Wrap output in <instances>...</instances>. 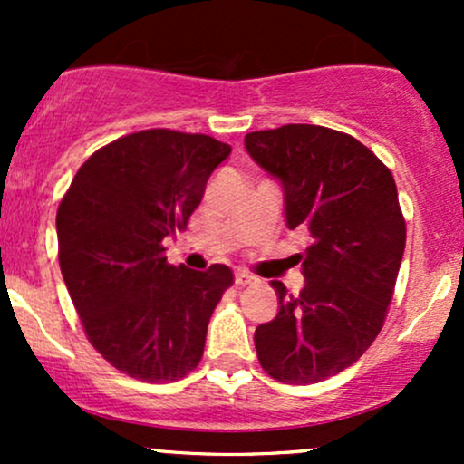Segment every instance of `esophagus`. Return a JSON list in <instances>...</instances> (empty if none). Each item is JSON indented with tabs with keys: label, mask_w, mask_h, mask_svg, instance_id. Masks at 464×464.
<instances>
[{
	"label": "esophagus",
	"mask_w": 464,
	"mask_h": 464,
	"mask_svg": "<svg viewBox=\"0 0 464 464\" xmlns=\"http://www.w3.org/2000/svg\"><path fill=\"white\" fill-rule=\"evenodd\" d=\"M236 284L237 285H253V284H257V276L246 273V270H236Z\"/></svg>",
	"instance_id": "obj_1"
}]
</instances>
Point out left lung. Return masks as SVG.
<instances>
[{"label": "left lung", "mask_w": 464, "mask_h": 464, "mask_svg": "<svg viewBox=\"0 0 464 464\" xmlns=\"http://www.w3.org/2000/svg\"><path fill=\"white\" fill-rule=\"evenodd\" d=\"M244 146L284 189L285 225L307 227L299 295L273 281L279 312L255 329L262 369L284 384L338 375L384 324L406 248L391 169L355 137L314 124L248 132Z\"/></svg>", "instance_id": "1"}]
</instances>
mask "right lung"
<instances>
[{
	"label": "right lung",
	"instance_id": "add662e5",
	"mask_svg": "<svg viewBox=\"0 0 464 464\" xmlns=\"http://www.w3.org/2000/svg\"><path fill=\"white\" fill-rule=\"evenodd\" d=\"M231 154L209 135L132 132L92 154L58 205V262L89 343L117 371L174 382L198 366L231 268L172 266L163 239L188 227Z\"/></svg>",
	"mask_w": 464,
	"mask_h": 464
}]
</instances>
